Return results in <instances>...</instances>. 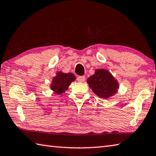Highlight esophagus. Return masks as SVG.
Segmentation results:
<instances>
[{"label":"esophagus","mask_w":156,"mask_h":156,"mask_svg":"<svg viewBox=\"0 0 156 156\" xmlns=\"http://www.w3.org/2000/svg\"><path fill=\"white\" fill-rule=\"evenodd\" d=\"M77 80L78 82H80V83H83V82H84V80H85V76H78L77 78Z\"/></svg>","instance_id":"obj_1"}]
</instances>
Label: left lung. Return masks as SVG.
<instances>
[{
	"label": "left lung",
	"instance_id": "8db88e82",
	"mask_svg": "<svg viewBox=\"0 0 156 156\" xmlns=\"http://www.w3.org/2000/svg\"><path fill=\"white\" fill-rule=\"evenodd\" d=\"M87 83L98 97L104 99L114 95L119 88L118 82L106 69H96L87 79Z\"/></svg>",
	"mask_w": 156,
	"mask_h": 156
}]
</instances>
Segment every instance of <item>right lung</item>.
I'll return each mask as SVG.
<instances>
[{
	"instance_id": "obj_1",
	"label": "right lung",
	"mask_w": 156,
	"mask_h": 156,
	"mask_svg": "<svg viewBox=\"0 0 156 156\" xmlns=\"http://www.w3.org/2000/svg\"><path fill=\"white\" fill-rule=\"evenodd\" d=\"M75 80L76 77L72 73H65L58 72L56 73V76L52 79L50 89L53 90L56 94L60 95L64 93L66 90L68 89L70 84Z\"/></svg>"
}]
</instances>
